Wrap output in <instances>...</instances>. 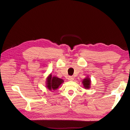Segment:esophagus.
I'll list each match as a JSON object with an SVG mask.
<instances>
[{
  "label": "esophagus",
  "instance_id": "34e87169",
  "mask_svg": "<svg viewBox=\"0 0 130 130\" xmlns=\"http://www.w3.org/2000/svg\"><path fill=\"white\" fill-rule=\"evenodd\" d=\"M68 79L69 81H73L74 80V77L72 76H69L68 78Z\"/></svg>",
  "mask_w": 130,
  "mask_h": 130
}]
</instances>
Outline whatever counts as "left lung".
<instances>
[{
	"label": "left lung",
	"instance_id": "left-lung-1",
	"mask_svg": "<svg viewBox=\"0 0 130 130\" xmlns=\"http://www.w3.org/2000/svg\"><path fill=\"white\" fill-rule=\"evenodd\" d=\"M82 84L84 85L85 88L88 89L90 88V80L88 77H86V78L82 81Z\"/></svg>",
	"mask_w": 130,
	"mask_h": 130
}]
</instances>
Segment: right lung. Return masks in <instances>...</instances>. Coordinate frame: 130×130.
<instances>
[{
    "label": "right lung",
    "mask_w": 130,
    "mask_h": 130,
    "mask_svg": "<svg viewBox=\"0 0 130 130\" xmlns=\"http://www.w3.org/2000/svg\"><path fill=\"white\" fill-rule=\"evenodd\" d=\"M63 82L61 78L56 76L52 77V74H50L47 78L46 87L49 90H56Z\"/></svg>",
    "instance_id": "right-lung-1"
}]
</instances>
